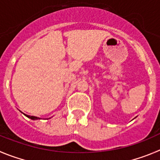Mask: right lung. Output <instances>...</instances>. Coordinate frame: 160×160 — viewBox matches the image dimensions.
I'll use <instances>...</instances> for the list:
<instances>
[{"label":"right lung","instance_id":"add662e5","mask_svg":"<svg viewBox=\"0 0 160 160\" xmlns=\"http://www.w3.org/2000/svg\"><path fill=\"white\" fill-rule=\"evenodd\" d=\"M25 116H27V117L29 118L32 119V120H36V119H38V118L35 117V116H30V115H27V114H25Z\"/></svg>","mask_w":160,"mask_h":160}]
</instances>
